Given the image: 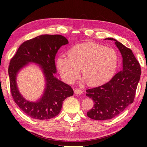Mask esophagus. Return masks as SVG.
I'll return each instance as SVG.
<instances>
[{"mask_svg":"<svg viewBox=\"0 0 147 147\" xmlns=\"http://www.w3.org/2000/svg\"><path fill=\"white\" fill-rule=\"evenodd\" d=\"M82 93H83L82 90H80V89H76L75 90H74V93H75V94L80 95V94H82Z\"/></svg>","mask_w":147,"mask_h":147,"instance_id":"34e87169","label":"esophagus"}]
</instances>
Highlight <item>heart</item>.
Segmentation results:
<instances>
[{
	"label": "heart",
	"instance_id": "heart-1",
	"mask_svg": "<svg viewBox=\"0 0 147 147\" xmlns=\"http://www.w3.org/2000/svg\"><path fill=\"white\" fill-rule=\"evenodd\" d=\"M119 64L115 50L93 42L80 43L68 50L67 57L59 56L56 65L62 78L73 83L82 69L83 82L91 86H98L112 79Z\"/></svg>",
	"mask_w": 147,
	"mask_h": 147
}]
</instances>
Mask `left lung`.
I'll return each instance as SVG.
<instances>
[{
  "label": "left lung",
  "mask_w": 147,
  "mask_h": 147,
  "mask_svg": "<svg viewBox=\"0 0 147 147\" xmlns=\"http://www.w3.org/2000/svg\"><path fill=\"white\" fill-rule=\"evenodd\" d=\"M105 40L115 42L123 57V68L110 82L86 90V95L94 102L86 114L94 120L111 119L132 104L141 75V67L131 50L113 38Z\"/></svg>",
  "instance_id": "8db88e82"
}]
</instances>
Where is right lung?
I'll use <instances>...</instances> for the list:
<instances>
[{"label":"right lung","instance_id":"1","mask_svg":"<svg viewBox=\"0 0 147 147\" xmlns=\"http://www.w3.org/2000/svg\"><path fill=\"white\" fill-rule=\"evenodd\" d=\"M68 40L60 35H43L24 42L10 61L8 73L14 100L22 111L35 119H49L60 112L64 100L73 95L71 87L57 78L55 58L59 49ZM30 63L38 65L45 77L43 93L36 101L26 99L17 84L18 73Z\"/></svg>","mask_w":147,"mask_h":147}]
</instances>
